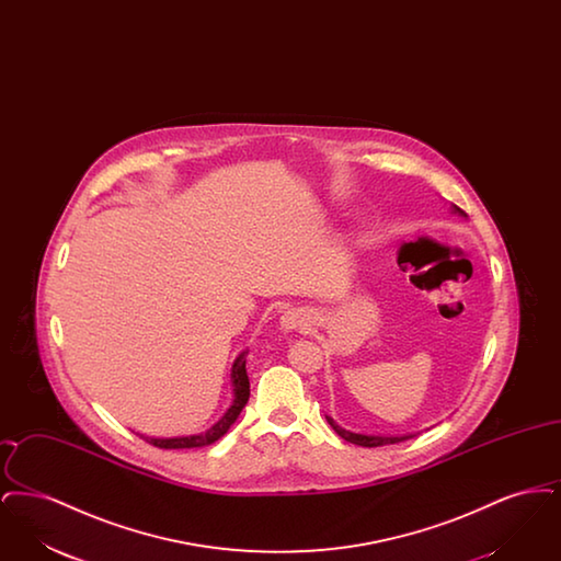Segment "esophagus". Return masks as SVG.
I'll use <instances>...</instances> for the list:
<instances>
[{"label":"esophagus","mask_w":561,"mask_h":561,"mask_svg":"<svg viewBox=\"0 0 561 561\" xmlns=\"http://www.w3.org/2000/svg\"><path fill=\"white\" fill-rule=\"evenodd\" d=\"M309 323H311V318H309V313L302 311V309H288V311H284L282 318H279V325H282V330H286V332L307 328Z\"/></svg>","instance_id":"esophagus-1"}]
</instances>
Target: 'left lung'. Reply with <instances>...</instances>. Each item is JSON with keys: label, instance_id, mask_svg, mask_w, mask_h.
<instances>
[{"label": "left lung", "instance_id": "obj_1", "mask_svg": "<svg viewBox=\"0 0 561 561\" xmlns=\"http://www.w3.org/2000/svg\"><path fill=\"white\" fill-rule=\"evenodd\" d=\"M450 210H453V214H458V216L467 218V214L462 213L460 208H456V206H450ZM325 421L330 423V427L334 428L343 439H347V442L355 444V446H364V448H378V446H387V444H400V442H405V439H410V437L419 435V433H403V435H373V433H355V431H347V428L336 425V421H334L332 416H328V414H325Z\"/></svg>", "mask_w": 561, "mask_h": 561}]
</instances>
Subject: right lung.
Wrapping results in <instances>:
<instances>
[{
    "instance_id": "1",
    "label": "right lung",
    "mask_w": 561,
    "mask_h": 561,
    "mask_svg": "<svg viewBox=\"0 0 561 561\" xmlns=\"http://www.w3.org/2000/svg\"><path fill=\"white\" fill-rule=\"evenodd\" d=\"M245 355L248 351H241L240 355L233 362L231 368V387H233V403L229 405V410L220 416L218 423H214L213 427L204 433H193V435H181V437H149V435H140L145 442L165 448V450H181V448H202V446H210L216 439H220L229 427L238 421L243 405L248 403L250 398V380L245 373Z\"/></svg>"
}]
</instances>
